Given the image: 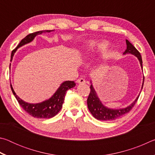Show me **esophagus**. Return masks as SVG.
Segmentation results:
<instances>
[{
  "label": "esophagus",
  "mask_w": 155,
  "mask_h": 155,
  "mask_svg": "<svg viewBox=\"0 0 155 155\" xmlns=\"http://www.w3.org/2000/svg\"><path fill=\"white\" fill-rule=\"evenodd\" d=\"M77 83H86V81L84 79V78H78V79L77 80Z\"/></svg>",
  "instance_id": "1"
}]
</instances>
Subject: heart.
I'll return each instance as SVG.
<instances>
[{"instance_id":"obj_1","label":"heart","mask_w":155,"mask_h":155,"mask_svg":"<svg viewBox=\"0 0 155 155\" xmlns=\"http://www.w3.org/2000/svg\"><path fill=\"white\" fill-rule=\"evenodd\" d=\"M109 43L106 40H99V41H92L89 44V47L91 48L96 49L99 51H104L108 48Z\"/></svg>"}]
</instances>
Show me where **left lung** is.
Returning a JSON list of instances; mask_svg holds the SVG:
<instances>
[{"label":"left lung","instance_id":"8db88e82","mask_svg":"<svg viewBox=\"0 0 155 155\" xmlns=\"http://www.w3.org/2000/svg\"><path fill=\"white\" fill-rule=\"evenodd\" d=\"M127 42V50L124 52V54H132L133 55H135L137 57V59L140 61L141 67L143 70L142 67V59H141V56L137 49L135 48V47L131 44L128 40H126ZM144 82V77L142 84V87L143 88ZM90 93L89 94V96L87 98V107L88 109L91 112V114H92L93 116L95 117L96 119L98 120H102V121H111V120H114L117 118H119L120 117L122 116L124 114H127L129 112L133 106L135 105V103H137L139 96L135 99V101L133 103L130 104L129 106H128L126 108L123 109H109L107 108L105 106H104L102 104L101 101H100L98 98L97 94L95 90H94L92 85L90 86Z\"/></svg>","mask_w":155,"mask_h":155}]
</instances>
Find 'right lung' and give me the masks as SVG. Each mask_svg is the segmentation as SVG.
<instances>
[{"mask_svg":"<svg viewBox=\"0 0 155 155\" xmlns=\"http://www.w3.org/2000/svg\"><path fill=\"white\" fill-rule=\"evenodd\" d=\"M52 31L53 30L40 31H37V32L35 33L28 34V35L26 36L24 39H22V40H21V41L19 43V44H18L16 48L12 51L11 54V61H12L14 53L19 47L32 41L36 35H40V34L42 33H49ZM75 85L76 84L74 81H65V82L61 83V85H60L58 90L56 91V92L53 94V96H52L51 98L46 100V101L44 102H41L40 103L37 104H31L26 103V102L23 101L22 99H20L19 97L16 95V94L15 93L14 89L12 87V84L11 89L13 94H14V95L15 96V98H16L20 105L22 107V108L24 109L26 112L28 113V114L31 115V116L36 117V118H51V117H54V115H56L58 114L59 111L61 110L63 103H64L66 91L70 88L74 87Z\"/></svg>","mask_w":155,"mask_h":155,"instance_id":"right-lung-1","label":"right lung"}]
</instances>
